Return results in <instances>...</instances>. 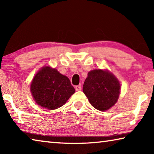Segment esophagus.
<instances>
[{
	"label": "esophagus",
	"instance_id": "obj_1",
	"mask_svg": "<svg viewBox=\"0 0 154 154\" xmlns=\"http://www.w3.org/2000/svg\"><path fill=\"white\" fill-rule=\"evenodd\" d=\"M75 90L76 91H80L82 90V87H81V85H77V86H75Z\"/></svg>",
	"mask_w": 154,
	"mask_h": 154
}]
</instances>
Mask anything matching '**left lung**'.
Here are the masks:
<instances>
[{"label": "left lung", "instance_id": "1", "mask_svg": "<svg viewBox=\"0 0 154 154\" xmlns=\"http://www.w3.org/2000/svg\"><path fill=\"white\" fill-rule=\"evenodd\" d=\"M120 87L118 79L111 72L94 69L88 73L83 92L92 106L99 111H105L117 103Z\"/></svg>", "mask_w": 154, "mask_h": 154}]
</instances>
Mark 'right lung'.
<instances>
[{"label": "right lung", "instance_id": "add662e5", "mask_svg": "<svg viewBox=\"0 0 154 154\" xmlns=\"http://www.w3.org/2000/svg\"><path fill=\"white\" fill-rule=\"evenodd\" d=\"M34 100L42 107L54 110L66 103L75 92L69 78L50 66H43L30 84Z\"/></svg>", "mask_w": 154, "mask_h": 154}]
</instances>
